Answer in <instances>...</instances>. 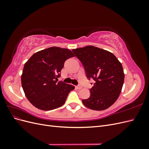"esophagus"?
<instances>
[{
    "label": "esophagus",
    "mask_w": 149,
    "mask_h": 149,
    "mask_svg": "<svg viewBox=\"0 0 149 149\" xmlns=\"http://www.w3.org/2000/svg\"><path fill=\"white\" fill-rule=\"evenodd\" d=\"M76 88L78 89H82V86H76Z\"/></svg>",
    "instance_id": "obj_1"
}]
</instances>
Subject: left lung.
I'll use <instances>...</instances> for the list:
<instances>
[{
  "label": "left lung",
  "instance_id": "obj_1",
  "mask_svg": "<svg viewBox=\"0 0 149 149\" xmlns=\"http://www.w3.org/2000/svg\"><path fill=\"white\" fill-rule=\"evenodd\" d=\"M82 63L87 77L95 81L91 96L82 101L89 109L105 110L118 100L124 81L123 66L112 53L94 46L72 49ZM92 84V83H91Z\"/></svg>",
  "mask_w": 149,
  "mask_h": 149
}]
</instances>
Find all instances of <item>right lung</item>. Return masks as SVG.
Instances as JSON below:
<instances>
[{"mask_svg": "<svg viewBox=\"0 0 149 149\" xmlns=\"http://www.w3.org/2000/svg\"><path fill=\"white\" fill-rule=\"evenodd\" d=\"M74 56L69 49L56 47L36 52L26 61L22 71V88L30 102L43 111L60 107L65 104L73 85L58 82L65 61Z\"/></svg>", "mask_w": 149, "mask_h": 149, "instance_id": "right-lung-1", "label": "right lung"}]
</instances>
